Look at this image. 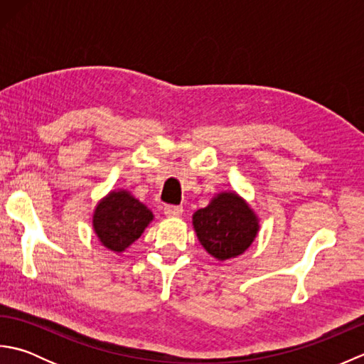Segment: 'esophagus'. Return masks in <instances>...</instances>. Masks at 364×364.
<instances>
[{"label": "esophagus", "instance_id": "1", "mask_svg": "<svg viewBox=\"0 0 364 364\" xmlns=\"http://www.w3.org/2000/svg\"><path fill=\"white\" fill-rule=\"evenodd\" d=\"M164 214L167 218H180L183 214V206H176V205H167L164 208Z\"/></svg>", "mask_w": 364, "mask_h": 364}]
</instances>
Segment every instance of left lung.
Segmentation results:
<instances>
[{
	"label": "left lung",
	"instance_id": "obj_1",
	"mask_svg": "<svg viewBox=\"0 0 364 364\" xmlns=\"http://www.w3.org/2000/svg\"><path fill=\"white\" fill-rule=\"evenodd\" d=\"M192 223L200 244L220 261L242 255L259 228L258 218L249 205L231 192H222L213 198L210 205L194 214Z\"/></svg>",
	"mask_w": 364,
	"mask_h": 364
}]
</instances>
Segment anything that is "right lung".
Segmentation results:
<instances>
[{"mask_svg":"<svg viewBox=\"0 0 364 364\" xmlns=\"http://www.w3.org/2000/svg\"><path fill=\"white\" fill-rule=\"evenodd\" d=\"M153 220L151 211L127 191L111 192L97 205L94 230L100 241L112 252H123L141 237Z\"/></svg>","mask_w":364,"mask_h":364,"instance_id":"obj_1","label":"right lung"}]
</instances>
